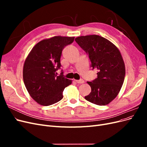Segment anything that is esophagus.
Returning a JSON list of instances; mask_svg holds the SVG:
<instances>
[{
    "label": "esophagus",
    "instance_id": "esophagus-1",
    "mask_svg": "<svg viewBox=\"0 0 147 147\" xmlns=\"http://www.w3.org/2000/svg\"><path fill=\"white\" fill-rule=\"evenodd\" d=\"M75 82H76L77 83H78V84H82V83H84V80L83 79H80V80H75Z\"/></svg>",
    "mask_w": 147,
    "mask_h": 147
}]
</instances>
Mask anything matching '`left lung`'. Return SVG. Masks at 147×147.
<instances>
[{
    "instance_id": "left-lung-1",
    "label": "left lung",
    "mask_w": 147,
    "mask_h": 147,
    "mask_svg": "<svg viewBox=\"0 0 147 147\" xmlns=\"http://www.w3.org/2000/svg\"><path fill=\"white\" fill-rule=\"evenodd\" d=\"M75 40L88 55L92 69L97 70V78L87 82L91 91L84 98L98 105L109 104L118 96L125 77L121 53L113 43L97 35L78 37Z\"/></svg>"
}]
</instances>
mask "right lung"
<instances>
[{
  "label": "right lung",
  "instance_id": "right-lung-1",
  "mask_svg": "<svg viewBox=\"0 0 147 147\" xmlns=\"http://www.w3.org/2000/svg\"><path fill=\"white\" fill-rule=\"evenodd\" d=\"M74 37L55 36L37 43L24 61L23 80L30 97L40 105L48 106L61 100L65 87L71 80L57 76L56 70L61 66L62 51L72 43Z\"/></svg>",
  "mask_w": 147,
  "mask_h": 147
}]
</instances>
